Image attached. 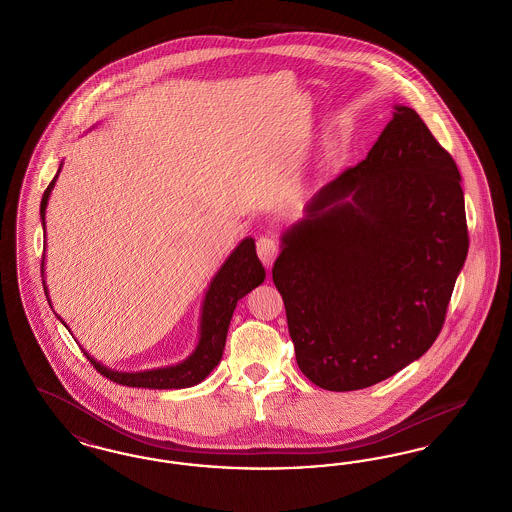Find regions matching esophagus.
Segmentation results:
<instances>
[{
	"label": "esophagus",
	"mask_w": 512,
	"mask_h": 512,
	"mask_svg": "<svg viewBox=\"0 0 512 512\" xmlns=\"http://www.w3.org/2000/svg\"><path fill=\"white\" fill-rule=\"evenodd\" d=\"M257 255H259V259H261V263L265 267H270L274 263L276 255H278V244L272 238H268V236L259 238L257 240Z\"/></svg>",
	"instance_id": "34e87169"
}]
</instances>
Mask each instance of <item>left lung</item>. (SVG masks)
<instances>
[{"label": "left lung", "mask_w": 512, "mask_h": 512, "mask_svg": "<svg viewBox=\"0 0 512 512\" xmlns=\"http://www.w3.org/2000/svg\"><path fill=\"white\" fill-rule=\"evenodd\" d=\"M272 280L301 372L318 388L374 386L424 355L468 253L461 174L411 107L365 161L284 234Z\"/></svg>", "instance_id": "8db88e82"}]
</instances>
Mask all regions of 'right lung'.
I'll use <instances>...</instances> for the list:
<instances>
[{"instance_id": "right-lung-1", "label": "right lung", "mask_w": 512, "mask_h": 512, "mask_svg": "<svg viewBox=\"0 0 512 512\" xmlns=\"http://www.w3.org/2000/svg\"><path fill=\"white\" fill-rule=\"evenodd\" d=\"M57 178V176H55ZM55 178L49 182L46 192L42 195L40 203V217L42 224H46V207L48 197ZM44 270V261H42ZM265 280V268L257 259L255 242L251 238L244 240L234 249V253L228 257V261L222 265L217 276L213 278L209 292L205 295L203 303V315H201V336L190 359H186L180 365L169 368H157L146 372H115L103 365L96 363L88 353V361L94 365L101 376L107 380L130 386V388H151V390H178V388H190L199 384L215 366L219 365L226 334L230 326V318L238 305V301L245 293L251 292ZM46 290V288H44ZM48 295V290H46Z\"/></svg>"}]
</instances>
